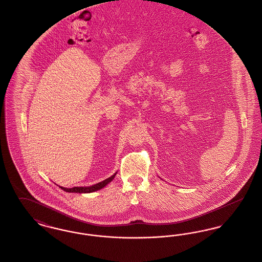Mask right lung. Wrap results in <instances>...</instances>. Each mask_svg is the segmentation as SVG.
Wrapping results in <instances>:
<instances>
[{"mask_svg":"<svg viewBox=\"0 0 262 262\" xmlns=\"http://www.w3.org/2000/svg\"><path fill=\"white\" fill-rule=\"evenodd\" d=\"M117 174V173H116ZM116 174H113L111 176L110 178H108V179H106V180H104L103 182H100L98 184H96V185H94V186H91V187H72V188H67V187H60L62 188V190H64V191H68V192H78V193H89V192H93V191H96V190H98L100 188H102V187H105V186H107L111 181H113V179L115 178V176Z\"/></svg>","mask_w":262,"mask_h":262,"instance_id":"add662e5","label":"right lung"}]
</instances>
